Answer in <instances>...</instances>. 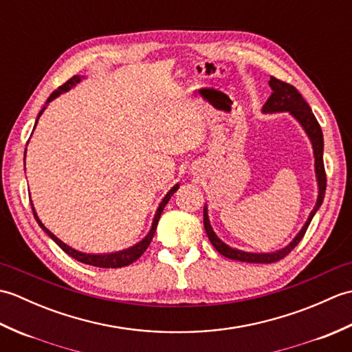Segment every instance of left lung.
I'll return each instance as SVG.
<instances>
[{
  "label": "left lung",
  "instance_id": "8db88e82",
  "mask_svg": "<svg viewBox=\"0 0 352 352\" xmlns=\"http://www.w3.org/2000/svg\"><path fill=\"white\" fill-rule=\"evenodd\" d=\"M269 86L272 89V95L269 96L261 110H263V113L289 111V113L301 124L304 131L307 133V136L311 142L313 154H315V172H316L319 192H318L316 204L313 207L311 213L309 214V219L304 223V227L301 228L300 233L295 236L294 241H292L287 246H284L283 250L274 251V252H246L242 250L231 248L230 245L223 243L213 231L210 221H208L207 206H204V228L208 236V241L212 242L216 251L222 254L223 257H228L231 260H237V261H246V263H275V261L286 257L287 254L301 242V239L304 237L305 231H307L310 226L313 216H315V213L319 210L320 204H322L324 197H325V189H327V175H325V168H324V136H322V130H320V125L316 121L315 115H313L310 106L305 102L302 95L289 83H284V81L278 78L271 77V80H269Z\"/></svg>",
  "mask_w": 352,
  "mask_h": 352
}]
</instances>
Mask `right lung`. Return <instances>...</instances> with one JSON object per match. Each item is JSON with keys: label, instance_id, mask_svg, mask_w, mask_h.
Here are the masks:
<instances>
[{"label": "right lung", "instance_id": "1", "mask_svg": "<svg viewBox=\"0 0 352 352\" xmlns=\"http://www.w3.org/2000/svg\"><path fill=\"white\" fill-rule=\"evenodd\" d=\"M80 81H81V77H80V76H74L72 78H69L68 81H66V83H65L63 86L58 87L57 91L52 92V94L50 95V98L47 100V102H45L43 109L39 111V115H37L36 124H37V121H39V118H41V115L43 113V110L47 109V106H48V104H50L52 100H56L57 96L60 95V94H63V92H68L69 89H72L74 86L78 85ZM34 126H36V125H34ZM25 153H27V148H25ZM24 162H25V159H24ZM24 164H25V163H24ZM178 188H180V184H175L174 188H172V189L166 193V197H164V198L162 199V203L159 204V208H157V212H155V214H154L151 230L148 231V234H146L144 239H142L140 242H138L136 245L130 246V248H126V250L116 251V252H110V254H87V252H81V251H78V250H74L72 246H69V245H66L65 242H62L60 239L52 234L51 231L43 226V223L41 222V219L37 218V213L34 212L33 204H32V208H33L34 219L37 221V223H39V227L52 239V241H54L58 246H60V248H62L66 254H68V256H71L72 258H76V260L81 261V263H85V265H91V266H96V267H122V266L131 265L133 261H136V260L142 256V254H144V252L146 251L149 243H151V241H153V236H154V233H155L157 223H159V219H160V216H162L163 208H164V206L168 204V201L170 199V197L174 195V193L178 190Z\"/></svg>", "mask_w": 352, "mask_h": 352}]
</instances>
